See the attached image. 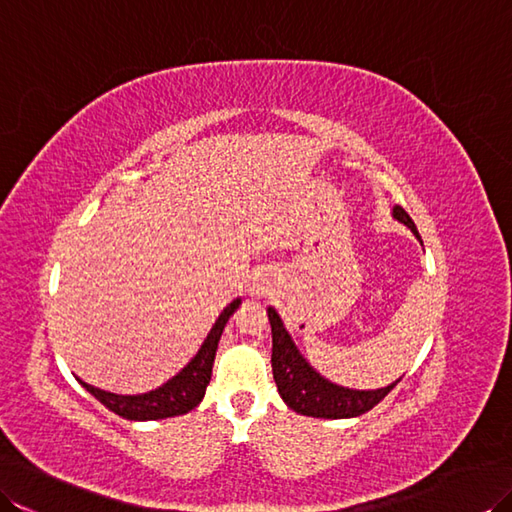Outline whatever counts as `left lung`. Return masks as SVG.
<instances>
[{
  "label": "left lung",
  "instance_id": "obj_1",
  "mask_svg": "<svg viewBox=\"0 0 512 512\" xmlns=\"http://www.w3.org/2000/svg\"><path fill=\"white\" fill-rule=\"evenodd\" d=\"M393 219L404 223L410 228L417 239H421L415 221L408 217L402 206H393ZM267 317L271 323V339H273V350H271V369H273V380H276L278 393L284 400V404L297 415L306 417H317V419H350L367 413L378 402H382L393 386L400 382L395 380L389 386H382V389H347V386H339L323 378L317 369L302 356L293 343L291 334L286 332L280 315L276 308H267Z\"/></svg>",
  "mask_w": 512,
  "mask_h": 512
}]
</instances>
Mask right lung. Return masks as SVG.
Returning a JSON list of instances; mask_svg holds the SVG:
<instances>
[{"label":"right lung","mask_w":512,"mask_h":512,"mask_svg":"<svg viewBox=\"0 0 512 512\" xmlns=\"http://www.w3.org/2000/svg\"><path fill=\"white\" fill-rule=\"evenodd\" d=\"M239 306H241V297H236L232 304L223 308V313L215 321V326L210 328L197 354L189 360V365H184L176 376L169 378L165 384H160L154 391L139 393V395H117V393L102 391L97 389V386L86 384L80 378L76 380L95 397L97 402H102L108 410H112V413L123 419L156 421V419H167V417H178V415L189 413V410H193L199 402L204 400L206 386L210 382V376H213V365H215V354H217L221 332Z\"/></svg>","instance_id":"right-lung-1"}]
</instances>
